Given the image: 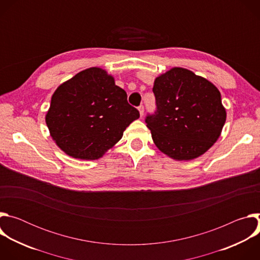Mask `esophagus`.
Instances as JSON below:
<instances>
[{
	"instance_id": "obj_1",
	"label": "esophagus",
	"mask_w": 260,
	"mask_h": 260,
	"mask_svg": "<svg viewBox=\"0 0 260 260\" xmlns=\"http://www.w3.org/2000/svg\"><path fill=\"white\" fill-rule=\"evenodd\" d=\"M138 110H139V112H140V116L142 117L143 114H144V106H143V105H140V106L138 107Z\"/></svg>"
}]
</instances>
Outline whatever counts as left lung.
<instances>
[{
	"label": "left lung",
	"instance_id": "8db88e82",
	"mask_svg": "<svg viewBox=\"0 0 260 260\" xmlns=\"http://www.w3.org/2000/svg\"><path fill=\"white\" fill-rule=\"evenodd\" d=\"M152 90L156 110L145 122L158 149L178 160L210 149L226 119L217 87L189 70L173 68L155 79Z\"/></svg>",
	"mask_w": 260,
	"mask_h": 260
}]
</instances>
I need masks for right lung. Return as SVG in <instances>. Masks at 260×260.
Here are the masks:
<instances>
[{
	"label": "right lung",
	"instance_id": "obj_1",
	"mask_svg": "<svg viewBox=\"0 0 260 260\" xmlns=\"http://www.w3.org/2000/svg\"><path fill=\"white\" fill-rule=\"evenodd\" d=\"M140 117L126 92L100 68L81 71L57 87L46 114L56 145L68 155L98 159Z\"/></svg>",
	"mask_w": 260,
	"mask_h": 260
}]
</instances>
